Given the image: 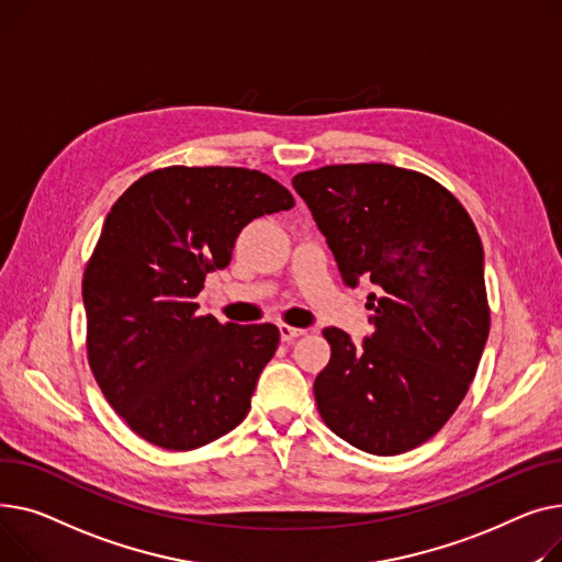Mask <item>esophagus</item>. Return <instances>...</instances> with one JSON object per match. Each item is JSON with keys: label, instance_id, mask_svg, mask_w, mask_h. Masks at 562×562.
Returning <instances> with one entry per match:
<instances>
[{"label": "esophagus", "instance_id": "34e87169", "mask_svg": "<svg viewBox=\"0 0 562 562\" xmlns=\"http://www.w3.org/2000/svg\"><path fill=\"white\" fill-rule=\"evenodd\" d=\"M279 334H281L283 342H292L294 338L304 336L306 328H296V326H290V324H279Z\"/></svg>", "mask_w": 562, "mask_h": 562}]
</instances>
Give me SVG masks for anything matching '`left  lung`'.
I'll list each match as a JSON object with an SVG mask.
<instances>
[{
	"label": "left lung",
	"mask_w": 562,
	"mask_h": 562,
	"mask_svg": "<svg viewBox=\"0 0 562 562\" xmlns=\"http://www.w3.org/2000/svg\"><path fill=\"white\" fill-rule=\"evenodd\" d=\"M345 285L370 279L374 331L360 347L324 328L315 379L326 426L360 451L404 453L453 415L490 334L479 231L438 181L387 162L326 165L292 179Z\"/></svg>",
	"instance_id": "8db88e82"
}]
</instances>
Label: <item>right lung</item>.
Wrapping results in <instances>:
<instances>
[{
	"label": "right lung",
	"mask_w": 562,
	"mask_h": 562,
	"mask_svg": "<svg viewBox=\"0 0 562 562\" xmlns=\"http://www.w3.org/2000/svg\"><path fill=\"white\" fill-rule=\"evenodd\" d=\"M292 206L262 172L183 165L140 177L113 204L83 274L88 362L147 442L204 447L249 413L279 328L220 324L196 315L194 296L228 266L243 226Z\"/></svg>",
	"instance_id": "right-lung-1"
}]
</instances>
